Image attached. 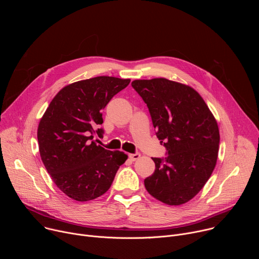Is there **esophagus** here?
<instances>
[{"instance_id": "esophagus-1", "label": "esophagus", "mask_w": 259, "mask_h": 259, "mask_svg": "<svg viewBox=\"0 0 259 259\" xmlns=\"http://www.w3.org/2000/svg\"><path fill=\"white\" fill-rule=\"evenodd\" d=\"M140 158V154L139 153H135V154H130L129 155V159L131 160V161H136V160H138Z\"/></svg>"}]
</instances>
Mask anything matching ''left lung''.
Masks as SVG:
<instances>
[{
	"mask_svg": "<svg viewBox=\"0 0 259 259\" xmlns=\"http://www.w3.org/2000/svg\"><path fill=\"white\" fill-rule=\"evenodd\" d=\"M132 87L149 107L166 156L153 158L155 172L144 187L157 200L181 205L205 186L216 165L218 125L204 99L192 87L164 78L135 80Z\"/></svg>",
	"mask_w": 259,
	"mask_h": 259,
	"instance_id": "left-lung-1",
	"label": "left lung"
}]
</instances>
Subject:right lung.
Returning <instances> with one entry per match:
<instances>
[{
    "label": "right lung",
    "mask_w": 259,
    "mask_h": 259,
    "mask_svg": "<svg viewBox=\"0 0 259 259\" xmlns=\"http://www.w3.org/2000/svg\"><path fill=\"white\" fill-rule=\"evenodd\" d=\"M129 79L96 77L62 88L52 99L38 127L41 159L57 188L79 202L94 200L108 191L123 152L103 149L94 140L102 136L101 110Z\"/></svg>",
    "instance_id": "obj_1"
}]
</instances>
